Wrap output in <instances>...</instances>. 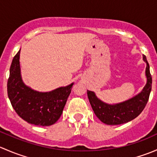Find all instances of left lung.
Instances as JSON below:
<instances>
[{
	"label": "left lung",
	"mask_w": 157,
	"mask_h": 157,
	"mask_svg": "<svg viewBox=\"0 0 157 157\" xmlns=\"http://www.w3.org/2000/svg\"><path fill=\"white\" fill-rule=\"evenodd\" d=\"M143 58L147 63V84L141 93L132 99L117 105H109L99 100L93 92L87 90L88 99L92 109L95 115L102 122L109 125L127 123L137 118L145 108L151 91L152 76L146 56L143 55Z\"/></svg>",
	"instance_id": "obj_1"
}]
</instances>
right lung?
I'll return each instance as SVG.
<instances>
[{
    "label": "right lung",
    "instance_id": "right-lung-1",
    "mask_svg": "<svg viewBox=\"0 0 157 157\" xmlns=\"http://www.w3.org/2000/svg\"><path fill=\"white\" fill-rule=\"evenodd\" d=\"M20 50L13 58L7 80V94L17 115L29 124L50 126L61 117L74 83L49 93H39L22 81L20 69Z\"/></svg>",
    "mask_w": 157,
    "mask_h": 157
}]
</instances>
